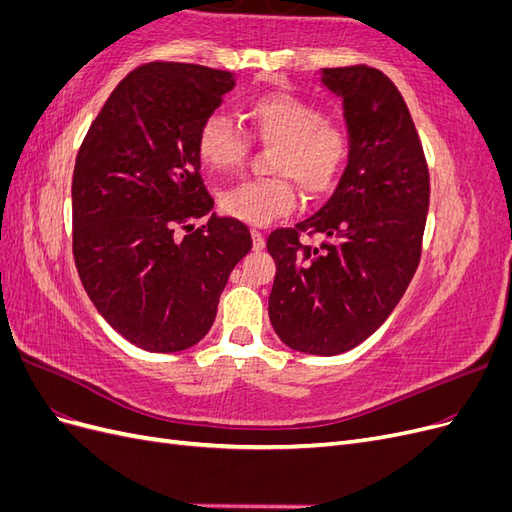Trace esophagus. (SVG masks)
<instances>
[{
    "label": "esophagus",
    "mask_w": 512,
    "mask_h": 512,
    "mask_svg": "<svg viewBox=\"0 0 512 512\" xmlns=\"http://www.w3.org/2000/svg\"><path fill=\"white\" fill-rule=\"evenodd\" d=\"M252 245H254L256 252H260L262 247H265V235H262V232L256 230V228H252Z\"/></svg>",
    "instance_id": "1"
}]
</instances>
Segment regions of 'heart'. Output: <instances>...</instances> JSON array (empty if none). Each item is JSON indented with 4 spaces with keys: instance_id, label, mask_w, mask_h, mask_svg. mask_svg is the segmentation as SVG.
Wrapping results in <instances>:
<instances>
[{
    "instance_id": "heart-1",
    "label": "heart",
    "mask_w": 512,
    "mask_h": 512,
    "mask_svg": "<svg viewBox=\"0 0 512 512\" xmlns=\"http://www.w3.org/2000/svg\"><path fill=\"white\" fill-rule=\"evenodd\" d=\"M252 136L275 147L269 160L271 179L232 185L220 196L222 209L241 222L265 226L297 205L299 185L307 198L329 194L350 156V132L339 121L324 117L320 106L299 96L275 91L247 106ZM198 156L213 173H232L250 151V138L222 113L203 119L196 134Z\"/></svg>"
}]
</instances>
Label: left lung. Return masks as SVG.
<instances>
[{
  "mask_svg": "<svg viewBox=\"0 0 512 512\" xmlns=\"http://www.w3.org/2000/svg\"><path fill=\"white\" fill-rule=\"evenodd\" d=\"M322 83L344 100L350 156L312 218L269 235V318L292 350L333 356L365 342L404 297L421 260L429 170L389 76L356 64L324 68ZM301 234L325 239L314 248Z\"/></svg>",
  "mask_w": 512,
  "mask_h": 512,
  "instance_id": "8db88e82",
  "label": "left lung"
}]
</instances>
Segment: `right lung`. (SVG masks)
Listing matches in <instances>:
<instances>
[{
	"instance_id": "1",
	"label": "right lung",
	"mask_w": 512,
	"mask_h": 512,
	"mask_svg": "<svg viewBox=\"0 0 512 512\" xmlns=\"http://www.w3.org/2000/svg\"><path fill=\"white\" fill-rule=\"evenodd\" d=\"M235 87L232 72L149 61L123 79L83 138L72 175V254L102 318L147 352L207 335L250 228L211 213L200 123ZM185 229L179 233L178 228Z\"/></svg>"
}]
</instances>
